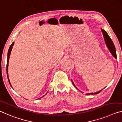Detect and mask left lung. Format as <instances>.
<instances>
[{"label": "left lung", "mask_w": 122, "mask_h": 122, "mask_svg": "<svg viewBox=\"0 0 122 122\" xmlns=\"http://www.w3.org/2000/svg\"><path fill=\"white\" fill-rule=\"evenodd\" d=\"M101 31H102V33H103V36H104V40H105V43H106V45L107 46V48H108V49H109V50L110 51V52L112 54V55L116 59H117V55H116V49H115V45H114V44H113V43L112 42V41L111 39L110 38V37L109 36L108 34L107 33V32L105 31L104 30L101 29ZM72 82L73 85L75 86L76 88L77 89V87L75 85L74 83H73L72 81ZM102 90L103 89H102V90H101L100 91L96 92L86 93V95H96V94H98V93L101 92L102 91Z\"/></svg>", "instance_id": "8db88e82"}]
</instances>
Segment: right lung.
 <instances>
[{"label":"right lung","instance_id":"right-lung-1","mask_svg":"<svg viewBox=\"0 0 122 122\" xmlns=\"http://www.w3.org/2000/svg\"><path fill=\"white\" fill-rule=\"evenodd\" d=\"M14 44V42H13L12 43V44L10 45V46L9 47V51H8V53H7V65H6V72H7V78H8V81H9V82L10 83V84L11 86L12 87V86L11 85V83H10V80H9V75H8V66H9V58H10V54H11V52L12 50V47L13 46ZM45 94V95H46ZM44 95V96H45Z\"/></svg>","mask_w":122,"mask_h":122}]
</instances>
